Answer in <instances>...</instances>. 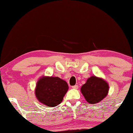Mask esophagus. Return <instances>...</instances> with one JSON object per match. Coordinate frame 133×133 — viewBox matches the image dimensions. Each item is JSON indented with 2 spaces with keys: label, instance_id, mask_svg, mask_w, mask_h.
<instances>
[{
  "label": "esophagus",
  "instance_id": "1",
  "mask_svg": "<svg viewBox=\"0 0 133 133\" xmlns=\"http://www.w3.org/2000/svg\"><path fill=\"white\" fill-rule=\"evenodd\" d=\"M78 88H79V86H78V85H74V86H72V88L75 89V90H76V89H77Z\"/></svg>",
  "mask_w": 133,
  "mask_h": 133
}]
</instances>
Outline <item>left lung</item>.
I'll return each instance as SVG.
<instances>
[{
  "mask_svg": "<svg viewBox=\"0 0 133 133\" xmlns=\"http://www.w3.org/2000/svg\"><path fill=\"white\" fill-rule=\"evenodd\" d=\"M81 91L87 102L96 104L108 95L109 85L102 78L92 76L82 86Z\"/></svg>",
  "mask_w": 133,
  "mask_h": 133,
  "instance_id": "1",
  "label": "left lung"
}]
</instances>
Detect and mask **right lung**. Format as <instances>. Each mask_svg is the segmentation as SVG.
Here are the masks:
<instances>
[{
	"instance_id": "right-lung-1",
	"label": "right lung",
	"mask_w": 133,
	"mask_h": 133,
	"mask_svg": "<svg viewBox=\"0 0 133 133\" xmlns=\"http://www.w3.org/2000/svg\"><path fill=\"white\" fill-rule=\"evenodd\" d=\"M66 82L58 77L42 76L36 83L35 94L37 99L43 105L54 107L59 105L68 91Z\"/></svg>"
}]
</instances>
